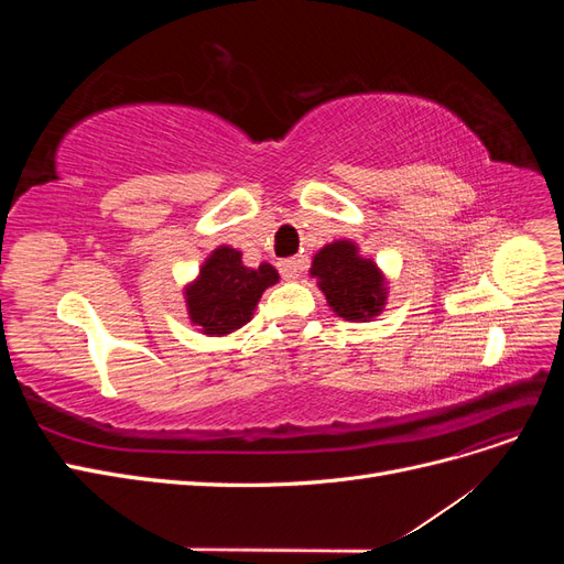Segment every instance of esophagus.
<instances>
[{
  "mask_svg": "<svg viewBox=\"0 0 564 564\" xmlns=\"http://www.w3.org/2000/svg\"><path fill=\"white\" fill-rule=\"evenodd\" d=\"M301 270H303V261L301 259H284V261H280V272H282L284 280H296L301 275Z\"/></svg>",
  "mask_w": 564,
  "mask_h": 564,
  "instance_id": "obj_1",
  "label": "esophagus"
}]
</instances>
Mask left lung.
<instances>
[{
    "label": "left lung",
    "instance_id": "1",
    "mask_svg": "<svg viewBox=\"0 0 564 564\" xmlns=\"http://www.w3.org/2000/svg\"><path fill=\"white\" fill-rule=\"evenodd\" d=\"M311 275L327 296L329 308L350 322L377 317L388 299L386 278L379 265L360 256L355 242L336 240L313 256Z\"/></svg>",
    "mask_w": 564,
    "mask_h": 564
}]
</instances>
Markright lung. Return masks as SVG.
I'll list each match as a JSON object with an SVG mask.
<instances>
[{
  "mask_svg": "<svg viewBox=\"0 0 564 564\" xmlns=\"http://www.w3.org/2000/svg\"><path fill=\"white\" fill-rule=\"evenodd\" d=\"M280 275L270 263L247 268L242 251L218 247L202 263L197 280L185 286L187 315L207 336L232 334L251 319L256 303Z\"/></svg>",
  "mask_w": 564,
  "mask_h": 564,
  "instance_id": "obj_1",
  "label": "right lung"
}]
</instances>
